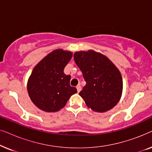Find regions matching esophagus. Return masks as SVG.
<instances>
[{
    "instance_id": "34e87169",
    "label": "esophagus",
    "mask_w": 152,
    "mask_h": 152,
    "mask_svg": "<svg viewBox=\"0 0 152 152\" xmlns=\"http://www.w3.org/2000/svg\"><path fill=\"white\" fill-rule=\"evenodd\" d=\"M76 88H77V92L80 93V91H81V89H82V87H81L80 84H78Z\"/></svg>"
}]
</instances>
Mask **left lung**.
<instances>
[{"mask_svg": "<svg viewBox=\"0 0 152 152\" xmlns=\"http://www.w3.org/2000/svg\"><path fill=\"white\" fill-rule=\"evenodd\" d=\"M74 60L86 83L79 94L87 107L98 113L113 109L123 88L118 68L107 57L93 50L75 52Z\"/></svg>", "mask_w": 152, "mask_h": 152, "instance_id": "1", "label": "left lung"}]
</instances>
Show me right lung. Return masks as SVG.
<instances>
[{
	"label": "right lung",
	"mask_w": 152,
	"mask_h": 152,
	"mask_svg": "<svg viewBox=\"0 0 152 152\" xmlns=\"http://www.w3.org/2000/svg\"><path fill=\"white\" fill-rule=\"evenodd\" d=\"M72 57V52L57 49L35 66L27 88L34 104L45 112H56L65 107L72 95L77 93L70 86V75L64 72Z\"/></svg>",
	"instance_id": "add662e5"
}]
</instances>
